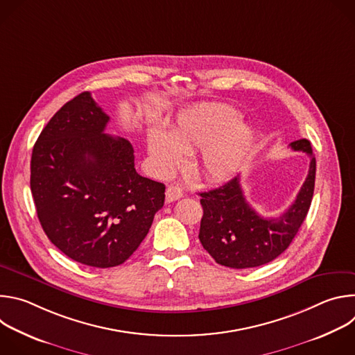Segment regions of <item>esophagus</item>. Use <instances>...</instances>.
Wrapping results in <instances>:
<instances>
[{
    "instance_id": "obj_1",
    "label": "esophagus",
    "mask_w": 355,
    "mask_h": 355,
    "mask_svg": "<svg viewBox=\"0 0 355 355\" xmlns=\"http://www.w3.org/2000/svg\"><path fill=\"white\" fill-rule=\"evenodd\" d=\"M182 195H184V192H182V189L180 187L170 185L167 188V191H166V200L170 204V202H174V200L182 198Z\"/></svg>"
}]
</instances>
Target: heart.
<instances>
[{"label": "heart", "mask_w": 355, "mask_h": 355, "mask_svg": "<svg viewBox=\"0 0 355 355\" xmlns=\"http://www.w3.org/2000/svg\"><path fill=\"white\" fill-rule=\"evenodd\" d=\"M252 144V130L239 122V114L222 104H202L182 111L168 135L153 128L147 148L160 173H170L182 163V155L196 150V171L208 180L230 177L244 162Z\"/></svg>", "instance_id": "1"}]
</instances>
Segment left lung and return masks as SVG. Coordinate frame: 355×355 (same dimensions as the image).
<instances>
[{"mask_svg":"<svg viewBox=\"0 0 355 355\" xmlns=\"http://www.w3.org/2000/svg\"><path fill=\"white\" fill-rule=\"evenodd\" d=\"M289 147L306 153L311 166L295 202L279 218L266 219L252 209L243 195L239 177L199 193L204 209L199 240L218 264L239 270L260 267L275 260L292 243L311 208L316 159L306 139L295 140Z\"/></svg>","mask_w":355,"mask_h":355,"instance_id":"1","label":"left lung"}]
</instances>
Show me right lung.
Here are the masks:
<instances>
[{
	"label": "right lung",
	"mask_w": 355,
	"mask_h": 355,
	"mask_svg": "<svg viewBox=\"0 0 355 355\" xmlns=\"http://www.w3.org/2000/svg\"><path fill=\"white\" fill-rule=\"evenodd\" d=\"M110 116L89 92L64 104L39 135L31 191L39 222L71 260L123 264L164 205L166 187L139 175L132 144L105 133Z\"/></svg>",
	"instance_id": "right-lung-1"
}]
</instances>
